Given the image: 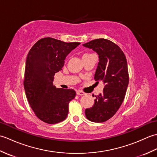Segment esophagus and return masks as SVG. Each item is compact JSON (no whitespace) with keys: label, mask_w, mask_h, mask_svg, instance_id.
Listing matches in <instances>:
<instances>
[{"label":"esophagus","mask_w":157,"mask_h":157,"mask_svg":"<svg viewBox=\"0 0 157 157\" xmlns=\"http://www.w3.org/2000/svg\"><path fill=\"white\" fill-rule=\"evenodd\" d=\"M76 93H77V94L79 95V96H83V95L85 94V93L84 92L81 91V90H78V91L76 92Z\"/></svg>","instance_id":"obj_1"}]
</instances>
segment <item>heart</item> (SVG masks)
<instances>
[{"mask_svg": "<svg viewBox=\"0 0 157 157\" xmlns=\"http://www.w3.org/2000/svg\"><path fill=\"white\" fill-rule=\"evenodd\" d=\"M90 55V54H88V53H86V54H84L83 56H86V55Z\"/></svg>", "mask_w": 157, "mask_h": 157, "instance_id": "1", "label": "heart"}]
</instances>
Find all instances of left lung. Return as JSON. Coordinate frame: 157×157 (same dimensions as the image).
I'll use <instances>...</instances> for the list:
<instances>
[{
  "label": "left lung",
  "instance_id": "obj_1",
  "mask_svg": "<svg viewBox=\"0 0 157 157\" xmlns=\"http://www.w3.org/2000/svg\"><path fill=\"white\" fill-rule=\"evenodd\" d=\"M83 46L98 55L94 79L105 84L102 92L96 96L94 105L85 110L86 117L92 122H105L115 114L125 98L129 84L126 57L118 45L106 39L93 40Z\"/></svg>",
  "mask_w": 157,
  "mask_h": 157
}]
</instances>
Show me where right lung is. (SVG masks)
Instances as JSON below:
<instances>
[{"label":"right lung","mask_w":157,"mask_h":157,"mask_svg":"<svg viewBox=\"0 0 157 157\" xmlns=\"http://www.w3.org/2000/svg\"><path fill=\"white\" fill-rule=\"evenodd\" d=\"M79 44L47 37L36 42L28 52L23 82L26 97L37 117L48 124L66 119L69 103L75 96L74 90L56 88L52 82L67 55Z\"/></svg>","instance_id":"right-lung-1"}]
</instances>
